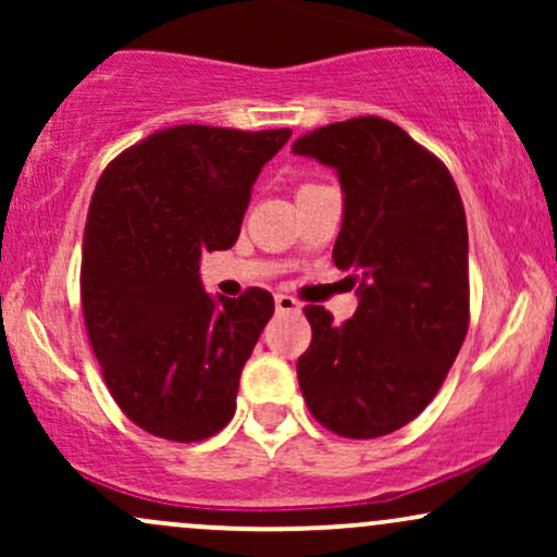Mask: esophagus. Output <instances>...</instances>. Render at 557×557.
<instances>
[{
	"mask_svg": "<svg viewBox=\"0 0 557 557\" xmlns=\"http://www.w3.org/2000/svg\"><path fill=\"white\" fill-rule=\"evenodd\" d=\"M274 306H277L280 314H287V311H300V304L293 296H285V293H277L274 296Z\"/></svg>",
	"mask_w": 557,
	"mask_h": 557,
	"instance_id": "34e87169",
	"label": "esophagus"
}]
</instances>
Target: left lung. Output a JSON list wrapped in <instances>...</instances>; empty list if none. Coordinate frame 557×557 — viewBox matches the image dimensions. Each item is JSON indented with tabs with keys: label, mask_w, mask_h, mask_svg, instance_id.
<instances>
[{
	"label": "left lung",
	"mask_w": 557,
	"mask_h": 557,
	"mask_svg": "<svg viewBox=\"0 0 557 557\" xmlns=\"http://www.w3.org/2000/svg\"><path fill=\"white\" fill-rule=\"evenodd\" d=\"M293 154L341 177L332 259L359 296L343 324L324 306L304 309L311 345L296 367L300 393L341 437H382L430 406L469 330L461 194L437 157L382 117L319 127L293 144Z\"/></svg>",
	"instance_id": "obj_1"
}]
</instances>
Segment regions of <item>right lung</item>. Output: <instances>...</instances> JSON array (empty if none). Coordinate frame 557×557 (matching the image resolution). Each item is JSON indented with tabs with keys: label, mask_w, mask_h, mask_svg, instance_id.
<instances>
[{
	"label": "right lung",
	"mask_w": 557,
	"mask_h": 557,
	"mask_svg": "<svg viewBox=\"0 0 557 557\" xmlns=\"http://www.w3.org/2000/svg\"><path fill=\"white\" fill-rule=\"evenodd\" d=\"M290 131L175 125L123 151L96 183L81 298L104 382L140 430L175 443L233 419L240 372L274 298L203 290L201 253L240 235L261 168Z\"/></svg>",
	"instance_id": "obj_1"
}]
</instances>
